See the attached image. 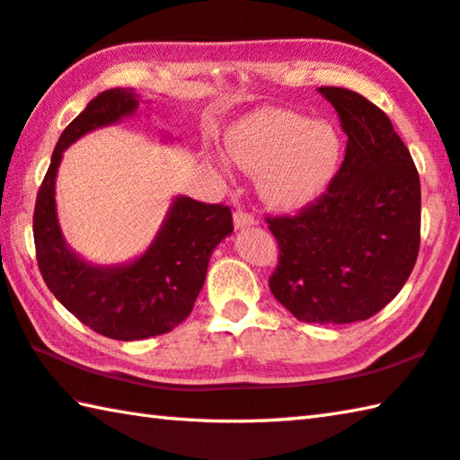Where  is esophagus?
Listing matches in <instances>:
<instances>
[{"label":"esophagus","mask_w":460,"mask_h":460,"mask_svg":"<svg viewBox=\"0 0 460 460\" xmlns=\"http://www.w3.org/2000/svg\"><path fill=\"white\" fill-rule=\"evenodd\" d=\"M233 219H235V227L239 229V227H247V225H255L257 223V219L255 217L249 213V211H245V208H237L235 211V215H233Z\"/></svg>","instance_id":"esophagus-1"}]
</instances>
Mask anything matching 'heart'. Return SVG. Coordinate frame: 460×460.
I'll return each mask as SVG.
<instances>
[{"label":"heart","instance_id":"obj_1","mask_svg":"<svg viewBox=\"0 0 460 460\" xmlns=\"http://www.w3.org/2000/svg\"><path fill=\"white\" fill-rule=\"evenodd\" d=\"M233 161L261 172L263 197L279 208L315 201L338 171L341 140L333 127L304 114L267 108L239 122L227 137Z\"/></svg>","mask_w":460,"mask_h":460}]
</instances>
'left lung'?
Instances as JSON below:
<instances>
[{"instance_id": "1", "label": "left lung", "mask_w": 460, "mask_h": 460, "mask_svg": "<svg viewBox=\"0 0 460 460\" xmlns=\"http://www.w3.org/2000/svg\"><path fill=\"white\" fill-rule=\"evenodd\" d=\"M348 135L338 172L294 215L265 217L279 257L275 299L305 323L368 320L404 288L420 249V179L378 106L323 86Z\"/></svg>"}]
</instances>
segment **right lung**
I'll return each instance as SVG.
<instances>
[{
  "label": "right lung",
  "mask_w": 460,
  "mask_h": 460,
  "mask_svg": "<svg viewBox=\"0 0 460 460\" xmlns=\"http://www.w3.org/2000/svg\"><path fill=\"white\" fill-rule=\"evenodd\" d=\"M132 90H104L64 128L38 189L33 243L41 278L66 310L106 338L161 336L193 312L208 257L233 231L231 208L179 197L148 252L124 267H92L66 247L56 219L54 182L62 153L74 140L137 111Z\"/></svg>",
  "instance_id": "right-lung-1"
}]
</instances>
